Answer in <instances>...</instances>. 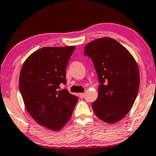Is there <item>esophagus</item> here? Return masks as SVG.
Instances as JSON below:
<instances>
[{"label": "esophagus", "instance_id": "esophagus-1", "mask_svg": "<svg viewBox=\"0 0 156 156\" xmlns=\"http://www.w3.org/2000/svg\"><path fill=\"white\" fill-rule=\"evenodd\" d=\"M79 96H80L81 98H83V97H84V93H79Z\"/></svg>", "mask_w": 156, "mask_h": 156}]
</instances>
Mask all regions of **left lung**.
Listing matches in <instances>:
<instances>
[{
	"label": "left lung",
	"instance_id": "left-lung-1",
	"mask_svg": "<svg viewBox=\"0 0 156 156\" xmlns=\"http://www.w3.org/2000/svg\"><path fill=\"white\" fill-rule=\"evenodd\" d=\"M84 49L100 83L92 104L94 113L105 123H116L130 112L137 95L140 73L136 61L125 47L109 37L93 40Z\"/></svg>",
	"mask_w": 156,
	"mask_h": 156
}]
</instances>
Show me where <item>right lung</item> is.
Segmentation results:
<instances>
[{
	"instance_id": "add662e5",
	"label": "right lung",
	"mask_w": 156,
	"mask_h": 156,
	"mask_svg": "<svg viewBox=\"0 0 156 156\" xmlns=\"http://www.w3.org/2000/svg\"><path fill=\"white\" fill-rule=\"evenodd\" d=\"M75 46L42 47L31 54L21 67L20 89L26 109L40 125L54 131L70 119L79 98L67 89L66 69Z\"/></svg>"
}]
</instances>
